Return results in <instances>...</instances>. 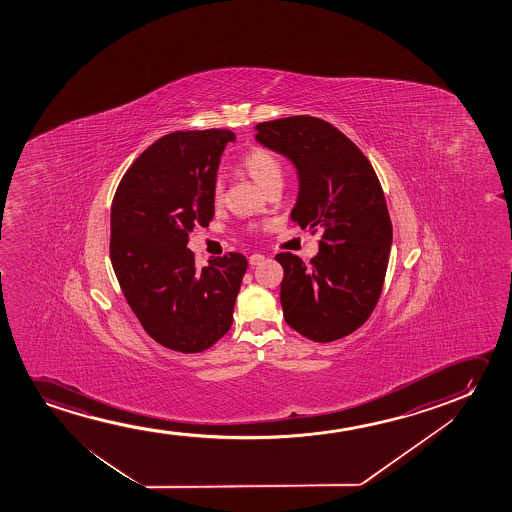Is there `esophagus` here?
Returning <instances> with one entry per match:
<instances>
[{
	"label": "esophagus",
	"mask_w": 512,
	"mask_h": 512,
	"mask_svg": "<svg viewBox=\"0 0 512 512\" xmlns=\"http://www.w3.org/2000/svg\"><path fill=\"white\" fill-rule=\"evenodd\" d=\"M264 255L262 253H253V255H250V259H248V262H250V266H259V264H262L264 262Z\"/></svg>",
	"instance_id": "34e87169"
}]
</instances>
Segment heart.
Returning <instances> with one entry per match:
<instances>
[{
  "label": "heart",
  "instance_id": "heart-1",
  "mask_svg": "<svg viewBox=\"0 0 512 512\" xmlns=\"http://www.w3.org/2000/svg\"><path fill=\"white\" fill-rule=\"evenodd\" d=\"M239 166L245 171L246 175L252 178L253 182L260 185L264 190L273 187L276 183H281V178H283L281 161L278 159V155L271 152L269 148L253 147L252 150H248L243 155ZM211 201L215 206L224 203V187L218 180L213 185V190H211ZM259 227H264V225H255V229H259Z\"/></svg>",
  "mask_w": 512,
  "mask_h": 512
}]
</instances>
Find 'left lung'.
<instances>
[{"instance_id":"obj_1","label":"left lung","mask_w":512,"mask_h":512,"mask_svg":"<svg viewBox=\"0 0 512 512\" xmlns=\"http://www.w3.org/2000/svg\"><path fill=\"white\" fill-rule=\"evenodd\" d=\"M257 140L299 171L292 220L322 231L318 255L281 252L285 322L316 343L350 336L372 315L385 283L392 220L378 175L364 152L327 120L294 115L255 126Z\"/></svg>"}]
</instances>
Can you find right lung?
Instances as JSON below:
<instances>
[{
  "label": "right lung",
  "instance_id": "right-lung-1",
  "mask_svg": "<svg viewBox=\"0 0 512 512\" xmlns=\"http://www.w3.org/2000/svg\"><path fill=\"white\" fill-rule=\"evenodd\" d=\"M234 140L229 129L166 134L131 164L113 196V271L141 327L169 350L201 353L231 329L245 255L199 269L187 243L215 215L211 190Z\"/></svg>",
  "mask_w": 512,
  "mask_h": 512
}]
</instances>
